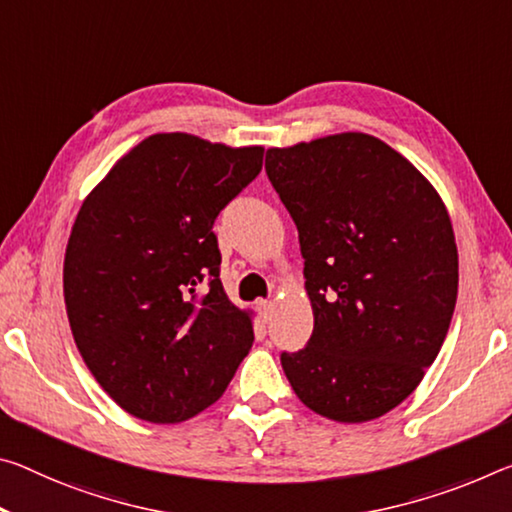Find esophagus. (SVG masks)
Wrapping results in <instances>:
<instances>
[{
	"instance_id": "esophagus-1",
	"label": "esophagus",
	"mask_w": 512,
	"mask_h": 512,
	"mask_svg": "<svg viewBox=\"0 0 512 512\" xmlns=\"http://www.w3.org/2000/svg\"><path fill=\"white\" fill-rule=\"evenodd\" d=\"M273 310H275V303L273 300H257V312L259 316H262L264 321H269L273 316Z\"/></svg>"
}]
</instances>
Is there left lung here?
<instances>
[{
    "mask_svg": "<svg viewBox=\"0 0 512 512\" xmlns=\"http://www.w3.org/2000/svg\"><path fill=\"white\" fill-rule=\"evenodd\" d=\"M266 175L298 227L314 330L280 362L316 415L360 424L415 392L458 296L444 202L376 136L348 132L266 152Z\"/></svg>",
    "mask_w": 512,
    "mask_h": 512,
    "instance_id": "1",
    "label": "left lung"
}]
</instances>
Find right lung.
Returning <instances> with one entry per match:
<instances>
[{
  "instance_id": "add662e5",
  "label": "right lung",
  "mask_w": 512,
  "mask_h": 512,
  "mask_svg": "<svg viewBox=\"0 0 512 512\" xmlns=\"http://www.w3.org/2000/svg\"><path fill=\"white\" fill-rule=\"evenodd\" d=\"M264 148L154 134L88 193L63 296L86 367L129 415L180 424L221 399L255 342L225 296L214 221L262 170Z\"/></svg>"
}]
</instances>
